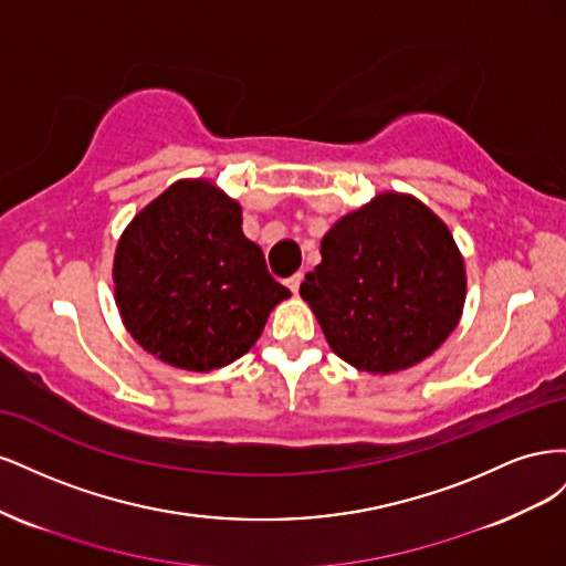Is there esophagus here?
<instances>
[{
  "instance_id": "obj_1",
  "label": "esophagus",
  "mask_w": 566,
  "mask_h": 566,
  "mask_svg": "<svg viewBox=\"0 0 566 566\" xmlns=\"http://www.w3.org/2000/svg\"><path fill=\"white\" fill-rule=\"evenodd\" d=\"M285 285L290 287V293L297 295V293H300V285H302V273H295V276H290V279L285 281Z\"/></svg>"
}]
</instances>
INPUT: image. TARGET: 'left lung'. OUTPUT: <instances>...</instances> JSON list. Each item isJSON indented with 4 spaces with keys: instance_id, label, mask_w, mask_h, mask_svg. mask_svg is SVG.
Here are the masks:
<instances>
[{
    "instance_id": "8db88e82",
    "label": "left lung",
    "mask_w": 566,
    "mask_h": 566,
    "mask_svg": "<svg viewBox=\"0 0 566 566\" xmlns=\"http://www.w3.org/2000/svg\"><path fill=\"white\" fill-rule=\"evenodd\" d=\"M300 295L342 361L389 375L424 361L455 331L465 260L424 202L382 191L321 238V264Z\"/></svg>"
}]
</instances>
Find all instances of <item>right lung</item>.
<instances>
[{"label":"right lung","mask_w":566,"mask_h":566,"mask_svg":"<svg viewBox=\"0 0 566 566\" xmlns=\"http://www.w3.org/2000/svg\"><path fill=\"white\" fill-rule=\"evenodd\" d=\"M113 285L136 345L193 373L248 354L290 297L245 238L241 202L210 179H179L134 214L115 248Z\"/></svg>","instance_id":"1"}]
</instances>
